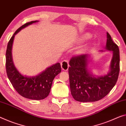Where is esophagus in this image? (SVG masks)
<instances>
[{"instance_id": "1", "label": "esophagus", "mask_w": 126, "mask_h": 126, "mask_svg": "<svg viewBox=\"0 0 126 126\" xmlns=\"http://www.w3.org/2000/svg\"><path fill=\"white\" fill-rule=\"evenodd\" d=\"M69 66L68 61L67 60H64L61 63V67L62 69L64 71H67L68 69V67Z\"/></svg>"}]
</instances>
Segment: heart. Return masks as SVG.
<instances>
[{"label": "heart", "mask_w": 126, "mask_h": 126, "mask_svg": "<svg viewBox=\"0 0 126 126\" xmlns=\"http://www.w3.org/2000/svg\"><path fill=\"white\" fill-rule=\"evenodd\" d=\"M90 36H91L89 34V33H87V34H86L84 36V38H85V39H88V38L90 37Z\"/></svg>", "instance_id": "1"}]
</instances>
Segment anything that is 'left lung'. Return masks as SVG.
Masks as SVG:
<instances>
[{
    "label": "left lung",
    "instance_id": "8db88e82",
    "mask_svg": "<svg viewBox=\"0 0 126 126\" xmlns=\"http://www.w3.org/2000/svg\"><path fill=\"white\" fill-rule=\"evenodd\" d=\"M106 49L113 51L110 70L108 75L95 77L88 69V54L73 56L69 61L68 68L71 94L75 100L80 102H94L104 97L111 90L118 78L119 69V50L108 32Z\"/></svg>",
    "mask_w": 126,
    "mask_h": 126
}]
</instances>
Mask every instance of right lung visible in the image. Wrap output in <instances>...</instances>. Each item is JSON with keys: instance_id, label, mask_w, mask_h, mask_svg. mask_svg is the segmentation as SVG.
Masks as SVG:
<instances>
[{"instance_id": "1", "label": "right lung", "mask_w": 126, "mask_h": 126, "mask_svg": "<svg viewBox=\"0 0 126 126\" xmlns=\"http://www.w3.org/2000/svg\"><path fill=\"white\" fill-rule=\"evenodd\" d=\"M38 21H31L18 29L8 43L5 55V67L10 82L19 95L32 100H43L49 95L54 77L62 71L61 65L57 63L50 67L40 75L34 77L23 76L14 65L12 58V47L15 35L27 26Z\"/></svg>"}]
</instances>
